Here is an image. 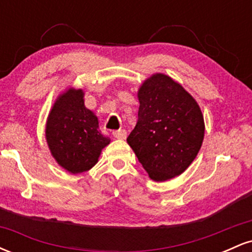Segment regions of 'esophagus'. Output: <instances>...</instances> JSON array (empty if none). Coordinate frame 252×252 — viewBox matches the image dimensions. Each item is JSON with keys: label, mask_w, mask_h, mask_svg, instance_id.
I'll list each match as a JSON object with an SVG mask.
<instances>
[{"label": "esophagus", "mask_w": 252, "mask_h": 252, "mask_svg": "<svg viewBox=\"0 0 252 252\" xmlns=\"http://www.w3.org/2000/svg\"><path fill=\"white\" fill-rule=\"evenodd\" d=\"M112 135H114V137L118 138V140H126V131L124 129L116 130V131L112 132Z\"/></svg>", "instance_id": "34e87169"}]
</instances>
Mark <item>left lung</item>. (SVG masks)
Wrapping results in <instances>:
<instances>
[{
	"mask_svg": "<svg viewBox=\"0 0 252 252\" xmlns=\"http://www.w3.org/2000/svg\"><path fill=\"white\" fill-rule=\"evenodd\" d=\"M138 120L126 142L155 181L180 175L193 162L205 134L198 103L179 83L153 74L138 90Z\"/></svg>",
	"mask_w": 252,
	"mask_h": 252,
	"instance_id": "8db88e82",
	"label": "left lung"
}]
</instances>
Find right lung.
Masks as SVG:
<instances>
[{
    "label": "right lung",
    "mask_w": 252,
    "mask_h": 252,
    "mask_svg": "<svg viewBox=\"0 0 252 252\" xmlns=\"http://www.w3.org/2000/svg\"><path fill=\"white\" fill-rule=\"evenodd\" d=\"M98 129L97 116L84 105L83 90L68 89L58 97L47 118L46 140L51 154L72 174L91 169L110 143Z\"/></svg>",
    "instance_id": "obj_1"
}]
</instances>
